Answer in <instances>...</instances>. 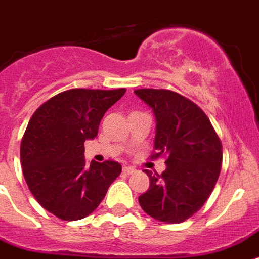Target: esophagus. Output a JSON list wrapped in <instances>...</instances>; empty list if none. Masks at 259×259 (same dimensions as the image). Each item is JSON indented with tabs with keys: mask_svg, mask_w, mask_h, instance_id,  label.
<instances>
[{
	"mask_svg": "<svg viewBox=\"0 0 259 259\" xmlns=\"http://www.w3.org/2000/svg\"><path fill=\"white\" fill-rule=\"evenodd\" d=\"M123 174H125V175H132V174H134L136 172V168H134V167H130V166H125L123 167Z\"/></svg>",
	"mask_w": 259,
	"mask_h": 259,
	"instance_id": "esophagus-1",
	"label": "esophagus"
}]
</instances>
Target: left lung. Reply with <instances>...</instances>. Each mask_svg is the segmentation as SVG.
<instances>
[{
  "mask_svg": "<svg viewBox=\"0 0 259 259\" xmlns=\"http://www.w3.org/2000/svg\"><path fill=\"white\" fill-rule=\"evenodd\" d=\"M155 117V156L164 155L160 175L143 170L149 190L138 197L150 217L179 224L203 207L213 191L223 163V147L213 126L196 104L166 89H137Z\"/></svg>",
  "mask_w": 259,
  "mask_h": 259,
  "instance_id": "1",
  "label": "left lung"
}]
</instances>
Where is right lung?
<instances>
[{"mask_svg":"<svg viewBox=\"0 0 259 259\" xmlns=\"http://www.w3.org/2000/svg\"><path fill=\"white\" fill-rule=\"evenodd\" d=\"M125 92L69 89L32 114L21 142V164L29 190L50 213L66 221L84 219L121 174V164L113 160L88 164L84 142L95 140L106 110Z\"/></svg>","mask_w":259,"mask_h":259,"instance_id":"right-lung-1","label":"right lung"}]
</instances>
